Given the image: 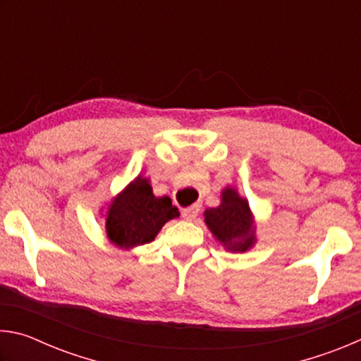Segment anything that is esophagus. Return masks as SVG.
I'll return each mask as SVG.
<instances>
[{
	"instance_id": "34e87169",
	"label": "esophagus",
	"mask_w": 361,
	"mask_h": 361,
	"mask_svg": "<svg viewBox=\"0 0 361 361\" xmlns=\"http://www.w3.org/2000/svg\"><path fill=\"white\" fill-rule=\"evenodd\" d=\"M199 210H200L199 205H191V207H188V209H183L181 210V216L185 218V219H188V221H191V219H194L195 216H197Z\"/></svg>"
}]
</instances>
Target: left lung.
<instances>
[{"label": "left lung", "mask_w": 361, "mask_h": 361, "mask_svg": "<svg viewBox=\"0 0 361 361\" xmlns=\"http://www.w3.org/2000/svg\"><path fill=\"white\" fill-rule=\"evenodd\" d=\"M204 216L212 234L231 252H247L255 243L252 212L235 189L226 188L221 205L205 210Z\"/></svg>", "instance_id": "obj_1"}]
</instances>
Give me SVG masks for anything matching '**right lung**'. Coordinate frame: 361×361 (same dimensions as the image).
Returning <instances> with one entry per match:
<instances>
[{
  "label": "right lung",
  "mask_w": 361,
  "mask_h": 361,
  "mask_svg": "<svg viewBox=\"0 0 361 361\" xmlns=\"http://www.w3.org/2000/svg\"><path fill=\"white\" fill-rule=\"evenodd\" d=\"M178 215L170 197H156L149 181L138 176L109 205L108 239L121 248L143 245L154 240L162 226Z\"/></svg>",
  "instance_id": "obj_1"
}]
</instances>
